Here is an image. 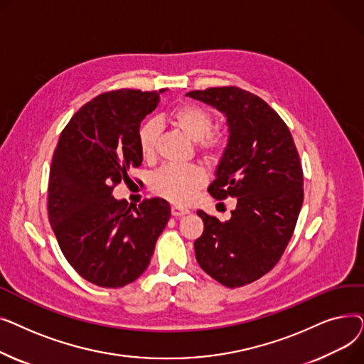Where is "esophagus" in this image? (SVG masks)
<instances>
[{
  "instance_id": "esophagus-1",
  "label": "esophagus",
  "mask_w": 364,
  "mask_h": 364,
  "mask_svg": "<svg viewBox=\"0 0 364 364\" xmlns=\"http://www.w3.org/2000/svg\"><path fill=\"white\" fill-rule=\"evenodd\" d=\"M171 214L174 215V217H183V215L188 214V209L181 208V206H177V205H172V206H171Z\"/></svg>"
}]
</instances>
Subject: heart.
Instances as JSON below:
<instances>
[{
	"label": "heart",
	"mask_w": 364,
	"mask_h": 364,
	"mask_svg": "<svg viewBox=\"0 0 364 364\" xmlns=\"http://www.w3.org/2000/svg\"><path fill=\"white\" fill-rule=\"evenodd\" d=\"M169 119L186 136L200 143V150L206 156H217L224 147V137L220 132H213V117L200 106L186 103L174 107ZM158 127L153 121L141 125L139 131V147L144 159L155 156ZM206 176L196 165H166L151 178L153 193L177 205L192 202L198 190L205 184Z\"/></svg>",
	"instance_id": "obj_1"
}]
</instances>
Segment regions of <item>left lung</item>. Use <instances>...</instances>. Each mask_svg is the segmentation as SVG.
Instances as JSON below:
<instances>
[{"label":"left lung","mask_w":364,"mask_h":364,"mask_svg":"<svg viewBox=\"0 0 364 364\" xmlns=\"http://www.w3.org/2000/svg\"><path fill=\"white\" fill-rule=\"evenodd\" d=\"M186 95L227 118L228 143L208 192L237 203L224 223L198 211L203 233L195 254L205 273L239 288L269 273L294 235L304 200L299 155L288 125L258 95L237 87Z\"/></svg>","instance_id":"1"}]
</instances>
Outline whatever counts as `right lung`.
<instances>
[{
  "label": "right lung",
  "mask_w": 364,
  "mask_h": 364,
  "mask_svg": "<svg viewBox=\"0 0 364 364\" xmlns=\"http://www.w3.org/2000/svg\"><path fill=\"white\" fill-rule=\"evenodd\" d=\"M159 92L124 88L97 95L73 114L54 150L51 228L75 272L102 288H122L144 273L171 215L161 198L136 208L112 196L141 165L140 124L156 109Z\"/></svg>",
  "instance_id": "obj_1"
}]
</instances>
